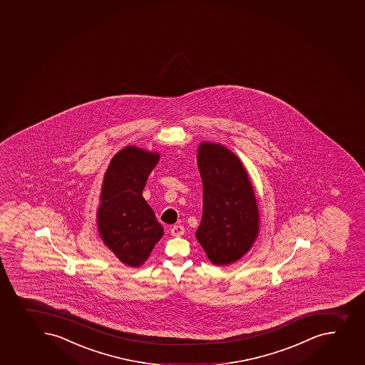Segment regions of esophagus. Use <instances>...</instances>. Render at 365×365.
Wrapping results in <instances>:
<instances>
[{"mask_svg": "<svg viewBox=\"0 0 365 365\" xmlns=\"http://www.w3.org/2000/svg\"><path fill=\"white\" fill-rule=\"evenodd\" d=\"M170 233H171V235H173V237H182V235H185V227L180 226V225H175V226L170 230Z\"/></svg>", "mask_w": 365, "mask_h": 365, "instance_id": "esophagus-1", "label": "esophagus"}]
</instances>
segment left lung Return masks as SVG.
Listing matches in <instances>:
<instances>
[{"mask_svg":"<svg viewBox=\"0 0 365 365\" xmlns=\"http://www.w3.org/2000/svg\"><path fill=\"white\" fill-rule=\"evenodd\" d=\"M197 166L203 185V212L196 231L208 259L217 267L249 252L259 233V210L249 173L224 145L201 141Z\"/></svg>","mask_w":365,"mask_h":365,"instance_id":"1","label":"left lung"}]
</instances>
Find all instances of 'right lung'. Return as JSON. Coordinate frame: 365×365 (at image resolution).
I'll return each instance as SVG.
<instances>
[{"mask_svg":"<svg viewBox=\"0 0 365 365\" xmlns=\"http://www.w3.org/2000/svg\"><path fill=\"white\" fill-rule=\"evenodd\" d=\"M158 162V152L130 145L113 157L102 180L98 235L127 267H141L164 235L143 197L148 175Z\"/></svg>","mask_w":365,"mask_h":365,"instance_id":"obj_1","label":"right lung"}]
</instances>
